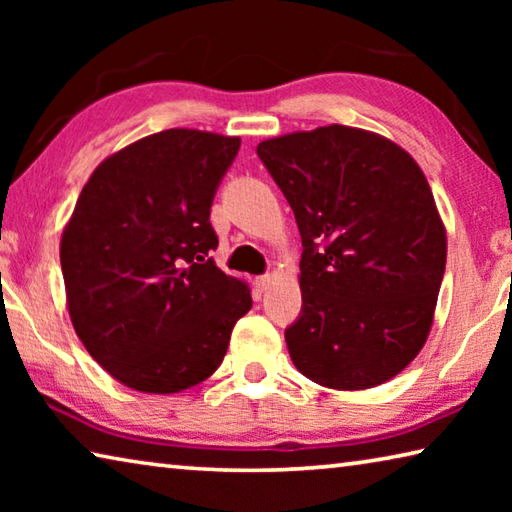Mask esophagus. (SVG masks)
I'll return each instance as SVG.
<instances>
[{"mask_svg": "<svg viewBox=\"0 0 512 512\" xmlns=\"http://www.w3.org/2000/svg\"><path fill=\"white\" fill-rule=\"evenodd\" d=\"M273 282V275L271 273H266V275H259L257 280H255V284H257V289L259 291H266L268 289V284Z\"/></svg>", "mask_w": 512, "mask_h": 512, "instance_id": "esophagus-1", "label": "esophagus"}]
</instances>
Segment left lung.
<instances>
[{
    "label": "left lung",
    "mask_w": 512,
    "mask_h": 512,
    "mask_svg": "<svg viewBox=\"0 0 512 512\" xmlns=\"http://www.w3.org/2000/svg\"><path fill=\"white\" fill-rule=\"evenodd\" d=\"M257 155L302 239L291 361L339 391L393 379L427 341L447 262L422 169L386 137L339 124L259 142Z\"/></svg>",
    "instance_id": "left-lung-1"
}]
</instances>
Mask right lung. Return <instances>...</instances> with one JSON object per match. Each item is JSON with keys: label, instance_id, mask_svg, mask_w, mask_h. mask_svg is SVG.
Returning <instances> with one entry per match:
<instances>
[{"label": "right lung", "instance_id": "right-lung-1", "mask_svg": "<svg viewBox=\"0 0 512 512\" xmlns=\"http://www.w3.org/2000/svg\"><path fill=\"white\" fill-rule=\"evenodd\" d=\"M241 140L169 128L103 160L60 241L85 350L142 393H178L221 366L248 287L210 257V207Z\"/></svg>", "mask_w": 512, "mask_h": 512}]
</instances>
